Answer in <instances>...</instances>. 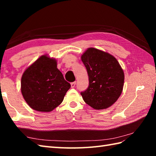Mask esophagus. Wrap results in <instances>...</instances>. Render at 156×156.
Listing matches in <instances>:
<instances>
[{
  "mask_svg": "<svg viewBox=\"0 0 156 156\" xmlns=\"http://www.w3.org/2000/svg\"><path fill=\"white\" fill-rule=\"evenodd\" d=\"M75 85H76V82H71V87L72 88H74L75 87Z\"/></svg>",
  "mask_w": 156,
  "mask_h": 156,
  "instance_id": "1",
  "label": "esophagus"
}]
</instances>
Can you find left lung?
Masks as SVG:
<instances>
[{
  "label": "left lung",
  "mask_w": 156,
  "mask_h": 156,
  "mask_svg": "<svg viewBox=\"0 0 156 156\" xmlns=\"http://www.w3.org/2000/svg\"><path fill=\"white\" fill-rule=\"evenodd\" d=\"M88 72V87L81 95L84 102L97 110L107 108L117 101L122 90L124 72L115 57L93 48L82 54Z\"/></svg>",
  "instance_id": "1"
}]
</instances>
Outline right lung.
Instances as JSON below:
<instances>
[{
	"label": "right lung",
	"instance_id": "obj_1",
	"mask_svg": "<svg viewBox=\"0 0 156 156\" xmlns=\"http://www.w3.org/2000/svg\"><path fill=\"white\" fill-rule=\"evenodd\" d=\"M70 84L57 68L55 59L42 55L23 73L21 92L29 107L50 112L62 103Z\"/></svg>",
	"mask_w": 156,
	"mask_h": 156
}]
</instances>
